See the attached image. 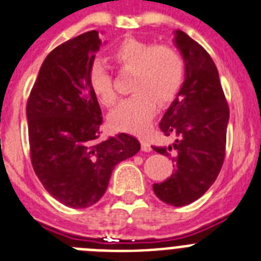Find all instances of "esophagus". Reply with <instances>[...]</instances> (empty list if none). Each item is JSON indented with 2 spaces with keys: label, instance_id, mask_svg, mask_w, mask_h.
Wrapping results in <instances>:
<instances>
[{
  "label": "esophagus",
  "instance_id": "esophagus-1",
  "mask_svg": "<svg viewBox=\"0 0 261 261\" xmlns=\"http://www.w3.org/2000/svg\"><path fill=\"white\" fill-rule=\"evenodd\" d=\"M141 145H142V150L143 151H151V146H150V143L147 141H146L145 138H141Z\"/></svg>",
  "mask_w": 261,
  "mask_h": 261
}]
</instances>
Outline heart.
Wrapping results in <instances>:
<instances>
[{
  "label": "heart",
  "mask_w": 261,
  "mask_h": 261,
  "mask_svg": "<svg viewBox=\"0 0 261 261\" xmlns=\"http://www.w3.org/2000/svg\"><path fill=\"white\" fill-rule=\"evenodd\" d=\"M116 64L133 71L131 91L134 94L122 100L110 115L115 130L139 133L149 126L155 115L156 100L170 101L181 90L185 80V59L177 48L169 44H154L138 39H126L112 50ZM90 86L101 105H115L118 95L112 76L100 61L90 69Z\"/></svg>",
  "instance_id": "obj_1"
}]
</instances>
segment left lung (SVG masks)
Listing matches in <instances>:
<instances>
[{
  "label": "left lung",
  "mask_w": 261,
  "mask_h": 261,
  "mask_svg": "<svg viewBox=\"0 0 261 261\" xmlns=\"http://www.w3.org/2000/svg\"><path fill=\"white\" fill-rule=\"evenodd\" d=\"M174 35L175 46L185 59V80L160 128L166 137L174 135L175 141L152 147L170 156L174 173L166 181L154 184L152 189L165 204L184 206L198 200L221 170L229 107L209 54L185 32L175 31Z\"/></svg>",
  "instance_id": "1"
}]
</instances>
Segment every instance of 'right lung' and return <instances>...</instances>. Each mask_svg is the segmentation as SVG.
<instances>
[{"instance_id":"1","label":"right lung","mask_w":261,"mask_h":261,"mask_svg":"<svg viewBox=\"0 0 261 261\" xmlns=\"http://www.w3.org/2000/svg\"><path fill=\"white\" fill-rule=\"evenodd\" d=\"M101 45L90 31L56 46L42 63L27 103L31 161L42 186L65 206L96 204L116 165L141 143L120 133L100 141V106L90 69Z\"/></svg>"}]
</instances>
